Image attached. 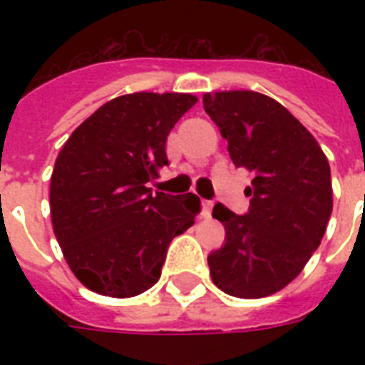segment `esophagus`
Wrapping results in <instances>:
<instances>
[{"label": "esophagus", "mask_w": 365, "mask_h": 365, "mask_svg": "<svg viewBox=\"0 0 365 365\" xmlns=\"http://www.w3.org/2000/svg\"><path fill=\"white\" fill-rule=\"evenodd\" d=\"M212 208H214L212 200H202V205H200V214H202V217H210Z\"/></svg>", "instance_id": "1"}]
</instances>
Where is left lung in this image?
Returning a JSON list of instances; mask_svg holds the SVG:
<instances>
[{"label": "left lung", "instance_id": "8db88e82", "mask_svg": "<svg viewBox=\"0 0 365 365\" xmlns=\"http://www.w3.org/2000/svg\"><path fill=\"white\" fill-rule=\"evenodd\" d=\"M202 104L235 166L254 172L246 214L214 206L225 244L208 255L212 280L235 297H265L288 286L320 246L334 206L328 159L311 132L265 94H205Z\"/></svg>", "mask_w": 365, "mask_h": 365}]
</instances>
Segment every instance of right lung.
Listing matches in <instances>:
<instances>
[{
	"label": "right lung",
	"instance_id": "right-lung-1",
	"mask_svg": "<svg viewBox=\"0 0 365 365\" xmlns=\"http://www.w3.org/2000/svg\"><path fill=\"white\" fill-rule=\"evenodd\" d=\"M195 102L178 93L113 98L77 126L56 157L54 235L73 274L96 294H143L160 278L172 239L195 223L197 195L148 187L168 165V132Z\"/></svg>",
	"mask_w": 365,
	"mask_h": 365
}]
</instances>
